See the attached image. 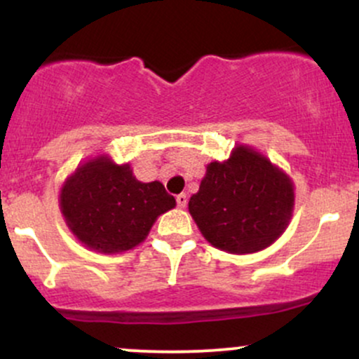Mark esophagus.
Returning a JSON list of instances; mask_svg holds the SVG:
<instances>
[{
  "mask_svg": "<svg viewBox=\"0 0 359 359\" xmlns=\"http://www.w3.org/2000/svg\"><path fill=\"white\" fill-rule=\"evenodd\" d=\"M177 205H179L180 209H184L185 205H187V194H179V196H177Z\"/></svg>",
  "mask_w": 359,
  "mask_h": 359,
  "instance_id": "esophagus-1",
  "label": "esophagus"
}]
</instances>
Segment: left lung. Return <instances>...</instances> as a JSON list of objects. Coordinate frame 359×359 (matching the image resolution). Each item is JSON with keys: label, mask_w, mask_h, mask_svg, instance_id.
<instances>
[{"label": "left lung", "mask_w": 359, "mask_h": 359, "mask_svg": "<svg viewBox=\"0 0 359 359\" xmlns=\"http://www.w3.org/2000/svg\"><path fill=\"white\" fill-rule=\"evenodd\" d=\"M294 205L290 175L257 148L236 143L228 158L205 165L189 212L214 248L250 255L269 248L285 233Z\"/></svg>", "instance_id": "obj_1"}]
</instances>
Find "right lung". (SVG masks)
<instances>
[{
    "label": "right lung",
    "mask_w": 359,
    "mask_h": 359,
    "mask_svg": "<svg viewBox=\"0 0 359 359\" xmlns=\"http://www.w3.org/2000/svg\"><path fill=\"white\" fill-rule=\"evenodd\" d=\"M59 208L69 231L86 248L116 255L145 241L158 216L175 208V199L162 182H140L130 163L100 154L65 177Z\"/></svg>",
    "instance_id": "right-lung-1"
}]
</instances>
